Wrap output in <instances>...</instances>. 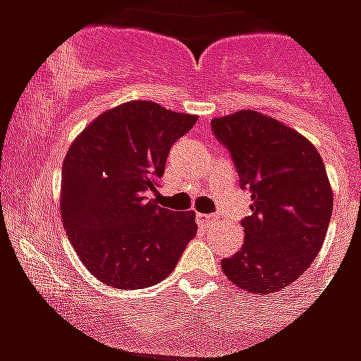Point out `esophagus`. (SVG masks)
<instances>
[{
  "mask_svg": "<svg viewBox=\"0 0 361 361\" xmlns=\"http://www.w3.org/2000/svg\"><path fill=\"white\" fill-rule=\"evenodd\" d=\"M197 221L202 226H212V225H215L217 221H219V217H217V215H202V214H198L197 215Z\"/></svg>",
  "mask_w": 361,
  "mask_h": 361,
  "instance_id": "1",
  "label": "esophagus"
}]
</instances>
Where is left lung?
<instances>
[{
    "label": "left lung",
    "mask_w": 361,
    "mask_h": 361,
    "mask_svg": "<svg viewBox=\"0 0 361 361\" xmlns=\"http://www.w3.org/2000/svg\"><path fill=\"white\" fill-rule=\"evenodd\" d=\"M212 129L252 200L245 241L221 268L241 290L274 296L305 274L326 238L334 192L324 163L305 136L257 110L214 118Z\"/></svg>",
    "instance_id": "8db88e82"
}]
</instances>
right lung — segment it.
<instances>
[{
    "label": "right lung",
    "instance_id": "1",
    "mask_svg": "<svg viewBox=\"0 0 361 361\" xmlns=\"http://www.w3.org/2000/svg\"><path fill=\"white\" fill-rule=\"evenodd\" d=\"M197 121L152 101L97 116L76 136L61 166V223L76 255L104 285L135 290L169 277L197 236L195 212L147 200L172 144Z\"/></svg>",
    "mask_w": 361,
    "mask_h": 361
}]
</instances>
